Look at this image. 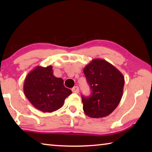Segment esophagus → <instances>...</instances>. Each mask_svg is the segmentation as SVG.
Here are the masks:
<instances>
[{
  "mask_svg": "<svg viewBox=\"0 0 152 152\" xmlns=\"http://www.w3.org/2000/svg\"><path fill=\"white\" fill-rule=\"evenodd\" d=\"M72 91L73 92H74V93H78V92H79L78 87V86L73 87V88H72Z\"/></svg>",
  "mask_w": 152,
  "mask_h": 152,
  "instance_id": "obj_1",
  "label": "esophagus"
}]
</instances>
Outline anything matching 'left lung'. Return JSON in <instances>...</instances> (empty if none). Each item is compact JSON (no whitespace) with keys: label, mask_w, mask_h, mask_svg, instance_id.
<instances>
[{"label":"left lung","mask_w":152,"mask_h":152,"mask_svg":"<svg viewBox=\"0 0 152 152\" xmlns=\"http://www.w3.org/2000/svg\"><path fill=\"white\" fill-rule=\"evenodd\" d=\"M91 89L90 96H82L83 110L91 118L108 116L121 100L124 76L117 68L102 59H94L84 68Z\"/></svg>","instance_id":"obj_1"}]
</instances>
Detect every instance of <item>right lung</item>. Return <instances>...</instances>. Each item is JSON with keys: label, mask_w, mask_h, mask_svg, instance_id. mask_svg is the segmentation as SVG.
I'll use <instances>...</instances> for the list:
<instances>
[{"label": "right lung", "mask_w": 152, "mask_h": 152, "mask_svg": "<svg viewBox=\"0 0 152 152\" xmlns=\"http://www.w3.org/2000/svg\"><path fill=\"white\" fill-rule=\"evenodd\" d=\"M23 91L33 107L43 113H52L63 106L72 94L64 85L62 78L53 74L52 66H37L25 79Z\"/></svg>", "instance_id": "right-lung-1"}]
</instances>
